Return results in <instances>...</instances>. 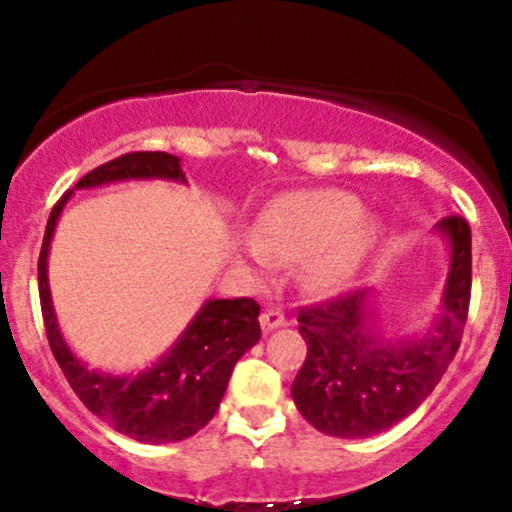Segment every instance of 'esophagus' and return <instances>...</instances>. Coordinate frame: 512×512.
Wrapping results in <instances>:
<instances>
[{
  "label": "esophagus",
  "instance_id": "34e87169",
  "mask_svg": "<svg viewBox=\"0 0 512 512\" xmlns=\"http://www.w3.org/2000/svg\"><path fill=\"white\" fill-rule=\"evenodd\" d=\"M260 325H262V332L269 334V332L279 330V327H284L286 325V317H284V313H281L279 308H269V310H264V313L260 315Z\"/></svg>",
  "mask_w": 512,
  "mask_h": 512
}]
</instances>
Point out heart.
<instances>
[{
    "mask_svg": "<svg viewBox=\"0 0 512 512\" xmlns=\"http://www.w3.org/2000/svg\"><path fill=\"white\" fill-rule=\"evenodd\" d=\"M378 236V221L361 211V202L349 192H293L267 209L260 233L240 243V255L260 274L269 272L274 260H308L310 284L332 291L354 276Z\"/></svg>",
    "mask_w": 512,
    "mask_h": 512,
    "instance_id": "b5f03b06",
    "label": "heart"
}]
</instances>
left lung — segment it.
Listing matches in <instances>:
<instances>
[{"label": "left lung", "mask_w": 512, "mask_h": 512, "mask_svg": "<svg viewBox=\"0 0 512 512\" xmlns=\"http://www.w3.org/2000/svg\"><path fill=\"white\" fill-rule=\"evenodd\" d=\"M436 233L450 264L440 313L424 334L387 337L373 289L301 310L298 332L308 344L291 397L310 426L334 438H370L407 419L436 390L460 349L472 291V231L445 216Z\"/></svg>", "instance_id": "obj_1"}]
</instances>
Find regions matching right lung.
<instances>
[{
    "instance_id": "add662e5",
    "label": "right lung",
    "mask_w": 512,
    "mask_h": 512,
    "mask_svg": "<svg viewBox=\"0 0 512 512\" xmlns=\"http://www.w3.org/2000/svg\"><path fill=\"white\" fill-rule=\"evenodd\" d=\"M127 180L187 182L178 156L166 151H137L91 170L76 182L74 190H93ZM74 190L50 211L38 260L40 308L52 354L86 409L122 436L151 445L195 436L214 419L238 358L260 342V305L252 298H209L175 344L149 368L139 373L88 368L64 339L48 281L50 243Z\"/></svg>"
}]
</instances>
